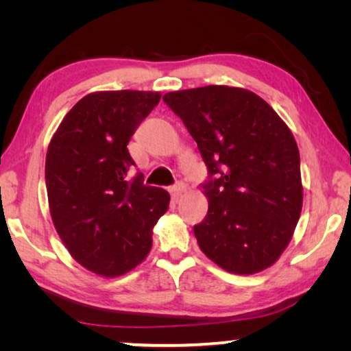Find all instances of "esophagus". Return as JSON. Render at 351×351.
<instances>
[{"label":"esophagus","instance_id":"esophagus-1","mask_svg":"<svg viewBox=\"0 0 351 351\" xmlns=\"http://www.w3.org/2000/svg\"><path fill=\"white\" fill-rule=\"evenodd\" d=\"M185 189H186V185L184 184V182H177L174 186H171V193L174 198H179V196L185 191Z\"/></svg>","mask_w":351,"mask_h":351}]
</instances>
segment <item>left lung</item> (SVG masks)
I'll return each mask as SVG.
<instances>
[{
  "mask_svg": "<svg viewBox=\"0 0 351 351\" xmlns=\"http://www.w3.org/2000/svg\"><path fill=\"white\" fill-rule=\"evenodd\" d=\"M208 167L209 209L195 225L198 244L223 270L251 275L278 261L302 210L295 138L262 97L241 88L167 93Z\"/></svg>",
  "mask_w": 351,
  "mask_h": 351,
  "instance_id": "obj_1",
  "label": "left lung"
}]
</instances>
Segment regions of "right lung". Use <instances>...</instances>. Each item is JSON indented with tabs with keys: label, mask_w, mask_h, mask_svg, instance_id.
Wrapping results in <instances>:
<instances>
[{
	"label": "right lung",
	"mask_w": 351,
	"mask_h": 351,
	"mask_svg": "<svg viewBox=\"0 0 351 351\" xmlns=\"http://www.w3.org/2000/svg\"><path fill=\"white\" fill-rule=\"evenodd\" d=\"M160 93L105 90L66 113L46 155L52 222L75 261L104 276L123 275L152 249V230L169 193L131 177L128 143Z\"/></svg>",
	"instance_id": "add662e5"
}]
</instances>
